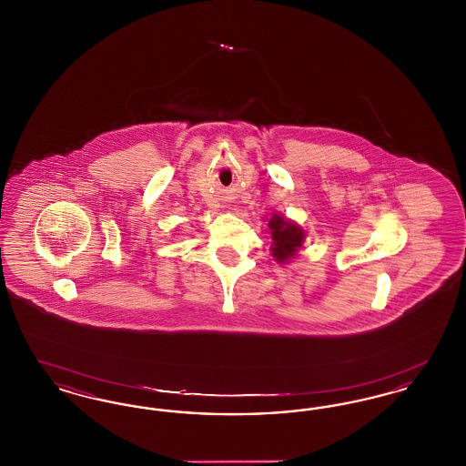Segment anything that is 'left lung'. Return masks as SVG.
I'll list each match as a JSON object with an SVG mask.
<instances>
[{
	"label": "left lung",
	"instance_id": "1",
	"mask_svg": "<svg viewBox=\"0 0 466 466\" xmlns=\"http://www.w3.org/2000/svg\"><path fill=\"white\" fill-rule=\"evenodd\" d=\"M270 238H272V257L279 262L285 264L289 262L299 248L304 243V230L295 222H289L281 215H272V218L267 223Z\"/></svg>",
	"mask_w": 466,
	"mask_h": 466
}]
</instances>
